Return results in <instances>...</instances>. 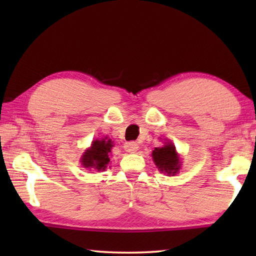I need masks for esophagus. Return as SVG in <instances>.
I'll use <instances>...</instances> for the list:
<instances>
[{
  "label": "esophagus",
  "mask_w": 256,
  "mask_h": 256,
  "mask_svg": "<svg viewBox=\"0 0 256 256\" xmlns=\"http://www.w3.org/2000/svg\"><path fill=\"white\" fill-rule=\"evenodd\" d=\"M138 144L136 142H134V140H132V142H126L124 144V150L128 152V153H135V152L138 150Z\"/></svg>",
  "instance_id": "34e87169"
}]
</instances>
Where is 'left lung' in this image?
<instances>
[{"mask_svg": "<svg viewBox=\"0 0 256 256\" xmlns=\"http://www.w3.org/2000/svg\"><path fill=\"white\" fill-rule=\"evenodd\" d=\"M152 157L155 165L162 172H166L168 175H176L180 170V160L176 152V148L170 142H165L162 148H156Z\"/></svg>", "mask_w": 256, "mask_h": 256, "instance_id": "left-lung-1", "label": "left lung"}]
</instances>
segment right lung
<instances>
[{
  "label": "right lung",
  "instance_id": "1",
  "mask_svg": "<svg viewBox=\"0 0 256 256\" xmlns=\"http://www.w3.org/2000/svg\"><path fill=\"white\" fill-rule=\"evenodd\" d=\"M113 143L110 138L96 140L92 142L91 148L86 150L82 157H81V164L86 168H94L96 170H104L110 162L111 148Z\"/></svg>",
  "mask_w": 256,
  "mask_h": 256
}]
</instances>
